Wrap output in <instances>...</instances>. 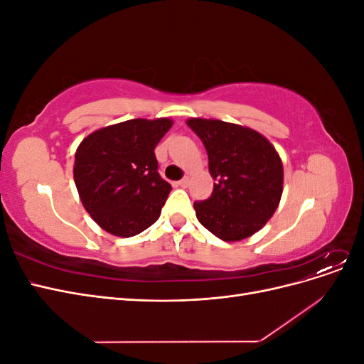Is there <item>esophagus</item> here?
<instances>
[{"instance_id":"34e87169","label":"esophagus","mask_w":364,"mask_h":364,"mask_svg":"<svg viewBox=\"0 0 364 364\" xmlns=\"http://www.w3.org/2000/svg\"><path fill=\"white\" fill-rule=\"evenodd\" d=\"M188 183H190V179H188V178H183V179L179 181V185L182 186V188H186V186H188Z\"/></svg>"}]
</instances>
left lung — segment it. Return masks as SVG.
<instances>
[{
    "label": "left lung",
    "instance_id": "1",
    "mask_svg": "<svg viewBox=\"0 0 364 364\" xmlns=\"http://www.w3.org/2000/svg\"><path fill=\"white\" fill-rule=\"evenodd\" d=\"M186 124L208 153L214 190L194 202L197 220L223 241L245 240L267 223L282 196L278 151L257 130L220 119L190 118Z\"/></svg>",
    "mask_w": 364,
    "mask_h": 364
}]
</instances>
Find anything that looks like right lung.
<instances>
[{
	"instance_id": "obj_1",
	"label": "right lung",
	"mask_w": 364,
	"mask_h": 364,
	"mask_svg": "<svg viewBox=\"0 0 364 364\" xmlns=\"http://www.w3.org/2000/svg\"><path fill=\"white\" fill-rule=\"evenodd\" d=\"M170 118H135L98 129L75 151L74 182L85 209L106 232L134 237L156 222L171 191L155 147Z\"/></svg>"
}]
</instances>
